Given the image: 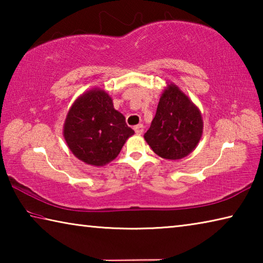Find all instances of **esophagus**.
Wrapping results in <instances>:
<instances>
[{
  "label": "esophagus",
  "mask_w": 263,
  "mask_h": 263,
  "mask_svg": "<svg viewBox=\"0 0 263 263\" xmlns=\"http://www.w3.org/2000/svg\"><path fill=\"white\" fill-rule=\"evenodd\" d=\"M135 132L137 133V135H142V132H144V125H142V124L136 125L135 126Z\"/></svg>",
  "instance_id": "34e87169"
}]
</instances>
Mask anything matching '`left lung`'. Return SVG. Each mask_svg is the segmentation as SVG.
I'll return each mask as SVG.
<instances>
[{"mask_svg": "<svg viewBox=\"0 0 263 263\" xmlns=\"http://www.w3.org/2000/svg\"><path fill=\"white\" fill-rule=\"evenodd\" d=\"M203 133L201 111L174 83L160 97L157 114L145 140L155 154L167 160H180L196 148Z\"/></svg>", "mask_w": 263, "mask_h": 263, "instance_id": "1", "label": "left lung"}]
</instances>
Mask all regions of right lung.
<instances>
[{
	"label": "right lung",
	"instance_id": "add662e5",
	"mask_svg": "<svg viewBox=\"0 0 263 263\" xmlns=\"http://www.w3.org/2000/svg\"><path fill=\"white\" fill-rule=\"evenodd\" d=\"M135 131L115 110L111 97L100 88L84 92L69 109L64 138L72 153L91 166H104L121 152Z\"/></svg>",
	"mask_w": 263,
	"mask_h": 263
}]
</instances>
